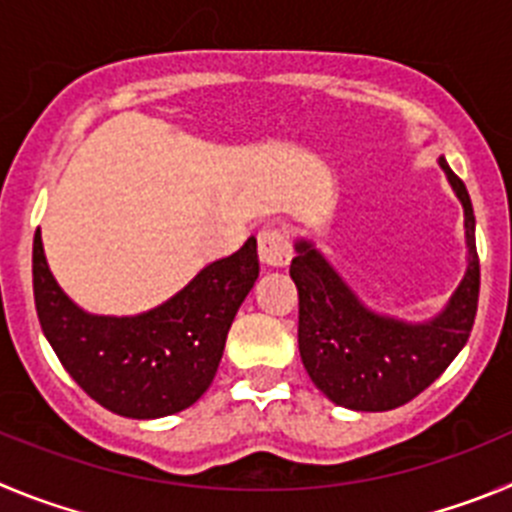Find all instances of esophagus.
I'll return each mask as SVG.
<instances>
[{"label": "esophagus", "instance_id": "34e87169", "mask_svg": "<svg viewBox=\"0 0 512 512\" xmlns=\"http://www.w3.org/2000/svg\"><path fill=\"white\" fill-rule=\"evenodd\" d=\"M257 250H260V260L265 265L285 267L293 257V247H290V234L280 227H267L257 234Z\"/></svg>", "mask_w": 512, "mask_h": 512}]
</instances>
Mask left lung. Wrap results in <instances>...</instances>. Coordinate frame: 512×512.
I'll return each mask as SVG.
<instances>
[{"label":"left lung","mask_w":512,"mask_h":512,"mask_svg":"<svg viewBox=\"0 0 512 512\" xmlns=\"http://www.w3.org/2000/svg\"><path fill=\"white\" fill-rule=\"evenodd\" d=\"M464 206L469 267L439 319L411 326L367 311L311 245L298 242L290 278L298 288V349L316 388L352 411L405 405L462 352L480 301V257L467 186L441 158Z\"/></svg>","instance_id":"left-lung-1"}]
</instances>
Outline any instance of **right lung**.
Segmentation results:
<instances>
[{
	"label": "right lung",
	"instance_id": "1",
	"mask_svg": "<svg viewBox=\"0 0 512 512\" xmlns=\"http://www.w3.org/2000/svg\"><path fill=\"white\" fill-rule=\"evenodd\" d=\"M257 275V242L250 237L155 311L132 319L89 316L50 275L40 232L32 239V293L50 347L89 398L127 418L170 416L206 393L234 313Z\"/></svg>",
	"mask_w": 512,
	"mask_h": 512
}]
</instances>
